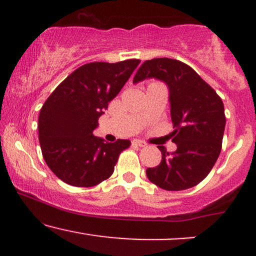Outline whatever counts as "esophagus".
<instances>
[{
    "label": "esophagus",
    "mask_w": 256,
    "mask_h": 256,
    "mask_svg": "<svg viewBox=\"0 0 256 256\" xmlns=\"http://www.w3.org/2000/svg\"><path fill=\"white\" fill-rule=\"evenodd\" d=\"M132 144L136 146H146L144 142H142V140H134V142H132Z\"/></svg>",
    "instance_id": "1"
}]
</instances>
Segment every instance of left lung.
<instances>
[{
    "label": "left lung",
    "instance_id": "left-lung-1",
    "mask_svg": "<svg viewBox=\"0 0 256 256\" xmlns=\"http://www.w3.org/2000/svg\"><path fill=\"white\" fill-rule=\"evenodd\" d=\"M156 78L168 88L171 118L176 130L170 154L158 146L162 158L146 168V177L158 188L179 192L195 186L207 177L222 150L225 130L224 104L190 66L174 58L146 60L138 68L134 83Z\"/></svg>",
    "mask_w": 256,
    "mask_h": 256
}]
</instances>
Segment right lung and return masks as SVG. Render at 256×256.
I'll return each mask as SVG.
<instances>
[{
    "label": "right lung",
    "mask_w": 256,
    "mask_h": 256,
    "mask_svg": "<svg viewBox=\"0 0 256 256\" xmlns=\"http://www.w3.org/2000/svg\"><path fill=\"white\" fill-rule=\"evenodd\" d=\"M140 60L90 62L72 72L44 102L38 134L46 165L73 186H95L114 171L128 140L114 143L94 136L98 118L136 70Z\"/></svg>",
    "instance_id": "1"
}]
</instances>
